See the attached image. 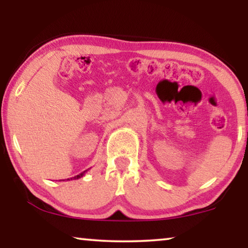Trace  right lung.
Instances as JSON below:
<instances>
[{
  "mask_svg": "<svg viewBox=\"0 0 248 248\" xmlns=\"http://www.w3.org/2000/svg\"><path fill=\"white\" fill-rule=\"evenodd\" d=\"M86 171H87V170H84V171L81 172V174L77 175V176H74V177H72V178H69V181H70V179H79V178H81L84 174H86Z\"/></svg>",
  "mask_w": 248,
  "mask_h": 248,
  "instance_id": "add662e5",
  "label": "right lung"
}]
</instances>
